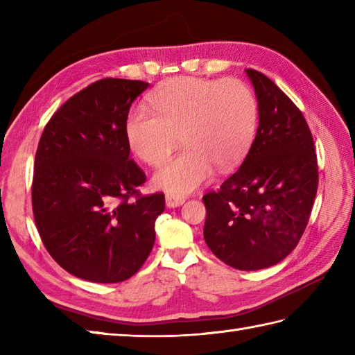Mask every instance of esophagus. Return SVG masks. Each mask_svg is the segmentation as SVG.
I'll return each mask as SVG.
<instances>
[{
    "label": "esophagus",
    "mask_w": 355,
    "mask_h": 355,
    "mask_svg": "<svg viewBox=\"0 0 355 355\" xmlns=\"http://www.w3.org/2000/svg\"><path fill=\"white\" fill-rule=\"evenodd\" d=\"M184 201H186V198L184 197H180V195L166 193V206H168L169 209L180 207L182 205H184Z\"/></svg>",
    "instance_id": "34e87169"
}]
</instances>
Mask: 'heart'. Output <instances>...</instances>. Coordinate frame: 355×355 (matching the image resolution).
<instances>
[{
	"label": "heart",
	"instance_id": "1",
	"mask_svg": "<svg viewBox=\"0 0 355 355\" xmlns=\"http://www.w3.org/2000/svg\"><path fill=\"white\" fill-rule=\"evenodd\" d=\"M149 111L132 108L125 137L140 160L160 166L180 141L186 149L158 169L153 183L171 193H191L209 182L214 169L235 168L252 146L258 126V102L238 79L178 76L148 96Z\"/></svg>",
	"mask_w": 355,
	"mask_h": 355
}]
</instances>
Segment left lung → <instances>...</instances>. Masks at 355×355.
Returning a JSON list of instances; mask_svg holds the SVG:
<instances>
[{
    "instance_id": "8db88e82",
    "label": "left lung",
    "mask_w": 355,
    "mask_h": 355,
    "mask_svg": "<svg viewBox=\"0 0 355 355\" xmlns=\"http://www.w3.org/2000/svg\"><path fill=\"white\" fill-rule=\"evenodd\" d=\"M245 74L258 101L256 137L241 168L202 201L207 247L227 266L253 271L281 262L297 245L319 172L302 112L262 73Z\"/></svg>"
}]
</instances>
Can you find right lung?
<instances>
[{
	"label": "right lung",
	"instance_id": "right-lung-1",
	"mask_svg": "<svg viewBox=\"0 0 355 355\" xmlns=\"http://www.w3.org/2000/svg\"><path fill=\"white\" fill-rule=\"evenodd\" d=\"M148 87L130 79L94 82L51 116L37 145L36 229L51 258L84 281H126L155 243L164 195L140 197L145 173L130 160L125 137L128 112Z\"/></svg>",
	"mask_w": 355,
	"mask_h": 355
}]
</instances>
